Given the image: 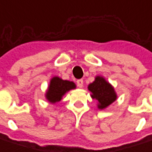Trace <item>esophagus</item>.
Masks as SVG:
<instances>
[{"instance_id": "obj_1", "label": "esophagus", "mask_w": 152, "mask_h": 152, "mask_svg": "<svg viewBox=\"0 0 152 152\" xmlns=\"http://www.w3.org/2000/svg\"><path fill=\"white\" fill-rule=\"evenodd\" d=\"M77 86L81 88L83 86V80H77Z\"/></svg>"}]
</instances>
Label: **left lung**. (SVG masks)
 I'll return each instance as SVG.
<instances>
[{
    "mask_svg": "<svg viewBox=\"0 0 152 152\" xmlns=\"http://www.w3.org/2000/svg\"><path fill=\"white\" fill-rule=\"evenodd\" d=\"M88 90L92 93L91 97L98 101L99 109L107 107L117 99L114 87L102 76L95 77L94 81L88 85Z\"/></svg>",
    "mask_w": 152,
    "mask_h": 152,
    "instance_id": "obj_1",
    "label": "left lung"
}]
</instances>
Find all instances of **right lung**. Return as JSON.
Here are the masks:
<instances>
[{"mask_svg": "<svg viewBox=\"0 0 152 152\" xmlns=\"http://www.w3.org/2000/svg\"><path fill=\"white\" fill-rule=\"evenodd\" d=\"M74 88H76V85L72 81L64 80L59 77H53L50 81L45 97L50 103H56L61 101L68 91Z\"/></svg>", "mask_w": 152, "mask_h": 152, "instance_id": "right-lung-1", "label": "right lung"}]
</instances>
